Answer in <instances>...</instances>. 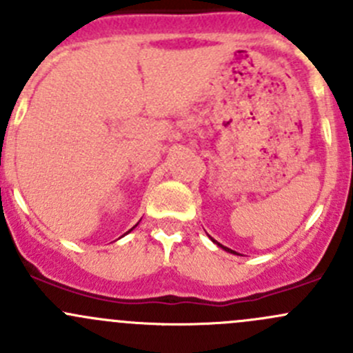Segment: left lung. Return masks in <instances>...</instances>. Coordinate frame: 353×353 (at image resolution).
<instances>
[{"label":"left lung","instance_id":"1","mask_svg":"<svg viewBox=\"0 0 353 353\" xmlns=\"http://www.w3.org/2000/svg\"><path fill=\"white\" fill-rule=\"evenodd\" d=\"M213 243H215V241H213ZM216 244H219V243H216ZM219 245H220V244H219ZM220 248H223V245H220ZM223 249H225V251H230L229 248H223ZM230 252H234V251H230Z\"/></svg>","mask_w":353,"mask_h":353}]
</instances>
